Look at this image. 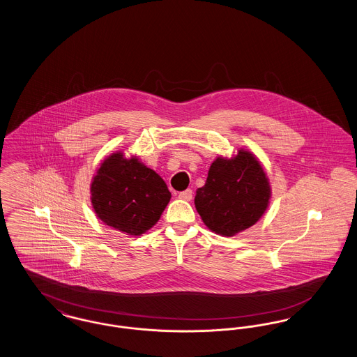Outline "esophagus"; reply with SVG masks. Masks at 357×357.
I'll list each match as a JSON object with an SVG mask.
<instances>
[{"instance_id":"obj_1","label":"esophagus","mask_w":357,"mask_h":357,"mask_svg":"<svg viewBox=\"0 0 357 357\" xmlns=\"http://www.w3.org/2000/svg\"><path fill=\"white\" fill-rule=\"evenodd\" d=\"M178 197H179L181 199H183V201H191V199H192V190H191V188H187L185 191L179 192Z\"/></svg>"}]
</instances>
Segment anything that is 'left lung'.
<instances>
[{"label":"left lung","mask_w":357,"mask_h":357,"mask_svg":"<svg viewBox=\"0 0 357 357\" xmlns=\"http://www.w3.org/2000/svg\"><path fill=\"white\" fill-rule=\"evenodd\" d=\"M269 199L271 186L262 166L253 153L239 150L231 159L213 162L204 186L197 190L195 207L210 230L231 237L253 226Z\"/></svg>","instance_id":"1"}]
</instances>
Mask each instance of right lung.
<instances>
[{"mask_svg":"<svg viewBox=\"0 0 357 357\" xmlns=\"http://www.w3.org/2000/svg\"><path fill=\"white\" fill-rule=\"evenodd\" d=\"M92 206L105 225L130 236H140L159 221L171 192L155 171L136 158L112 153L91 185Z\"/></svg>","mask_w":357,"mask_h":357,"instance_id":"1","label":"right lung"}]
</instances>
